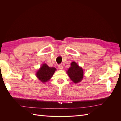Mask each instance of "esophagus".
<instances>
[{"label": "esophagus", "mask_w": 121, "mask_h": 121, "mask_svg": "<svg viewBox=\"0 0 121 121\" xmlns=\"http://www.w3.org/2000/svg\"><path fill=\"white\" fill-rule=\"evenodd\" d=\"M58 68L61 69H63V65H62L61 64L58 65Z\"/></svg>", "instance_id": "esophagus-1"}]
</instances>
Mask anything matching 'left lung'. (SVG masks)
Instances as JSON below:
<instances>
[{
  "label": "left lung",
  "mask_w": 121,
  "mask_h": 121,
  "mask_svg": "<svg viewBox=\"0 0 121 121\" xmlns=\"http://www.w3.org/2000/svg\"><path fill=\"white\" fill-rule=\"evenodd\" d=\"M67 72L69 77L75 83L81 82L83 79L84 73L83 69L74 61L71 64V67Z\"/></svg>",
  "instance_id": "left-lung-1"
}]
</instances>
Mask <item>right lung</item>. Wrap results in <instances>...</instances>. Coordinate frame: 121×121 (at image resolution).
Masks as SVG:
<instances>
[{
  "label": "right lung",
  "mask_w": 121,
  "mask_h": 121,
  "mask_svg": "<svg viewBox=\"0 0 121 121\" xmlns=\"http://www.w3.org/2000/svg\"><path fill=\"white\" fill-rule=\"evenodd\" d=\"M56 70L55 68L49 67L46 64L42 65L41 67L36 73V76L42 82H46L52 77Z\"/></svg>",
  "instance_id": "obj_1"
}]
</instances>
